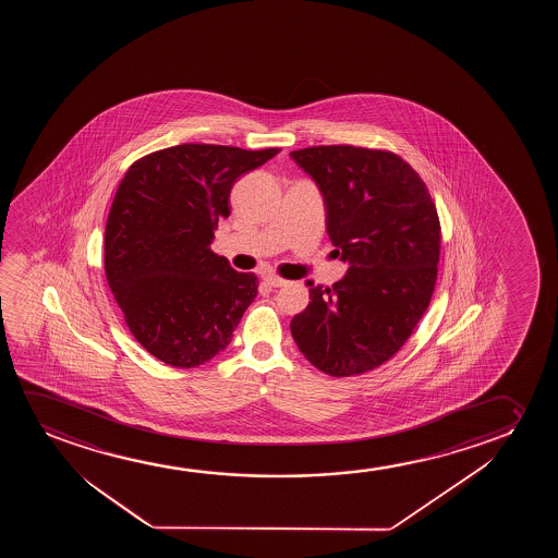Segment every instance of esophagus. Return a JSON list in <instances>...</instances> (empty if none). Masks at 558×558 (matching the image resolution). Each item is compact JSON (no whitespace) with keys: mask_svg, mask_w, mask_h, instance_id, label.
I'll use <instances>...</instances> for the list:
<instances>
[{"mask_svg":"<svg viewBox=\"0 0 558 558\" xmlns=\"http://www.w3.org/2000/svg\"><path fill=\"white\" fill-rule=\"evenodd\" d=\"M265 283H267L268 288H282L288 282L283 278H278V276L268 275L265 276Z\"/></svg>","mask_w":558,"mask_h":558,"instance_id":"34e87169","label":"esophagus"}]
</instances>
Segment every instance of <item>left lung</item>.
Masks as SVG:
<instances>
[{"mask_svg": "<svg viewBox=\"0 0 558 558\" xmlns=\"http://www.w3.org/2000/svg\"><path fill=\"white\" fill-rule=\"evenodd\" d=\"M326 204L337 255L349 263L331 288L308 282L311 303L291 336L331 377L366 374L410 339L435 291L440 221L427 184L389 150L311 146L290 153Z\"/></svg>", "mask_w": 558, "mask_h": 558, "instance_id": "obj_1", "label": "left lung"}]
</instances>
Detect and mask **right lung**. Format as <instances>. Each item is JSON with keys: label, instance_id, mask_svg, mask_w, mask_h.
<instances>
[{"label": "right lung", "instance_id": "1", "mask_svg": "<svg viewBox=\"0 0 558 558\" xmlns=\"http://www.w3.org/2000/svg\"><path fill=\"white\" fill-rule=\"evenodd\" d=\"M280 148L179 145L135 161L116 191L105 270L133 337L173 367H196L229 347L257 295L253 272L211 252L232 184Z\"/></svg>", "mask_w": 558, "mask_h": 558}]
</instances>
